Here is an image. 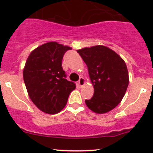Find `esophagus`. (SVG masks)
Instances as JSON below:
<instances>
[{
  "label": "esophagus",
  "mask_w": 153,
  "mask_h": 153,
  "mask_svg": "<svg viewBox=\"0 0 153 153\" xmlns=\"http://www.w3.org/2000/svg\"><path fill=\"white\" fill-rule=\"evenodd\" d=\"M85 79H84L83 77H81V78H79V80H78V84H79L80 86H83L85 84Z\"/></svg>",
  "instance_id": "1"
}]
</instances>
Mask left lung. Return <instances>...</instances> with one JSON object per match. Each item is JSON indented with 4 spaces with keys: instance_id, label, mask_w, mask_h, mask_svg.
I'll list each match as a JSON object with an SVG mask.
<instances>
[{
    "instance_id": "obj_1",
    "label": "left lung",
    "mask_w": 153,
    "mask_h": 153,
    "mask_svg": "<svg viewBox=\"0 0 153 153\" xmlns=\"http://www.w3.org/2000/svg\"><path fill=\"white\" fill-rule=\"evenodd\" d=\"M88 67L94 86V95L85 100L95 113L103 114L116 107L124 98L129 84V73L124 61L104 46H94L77 50Z\"/></svg>"
}]
</instances>
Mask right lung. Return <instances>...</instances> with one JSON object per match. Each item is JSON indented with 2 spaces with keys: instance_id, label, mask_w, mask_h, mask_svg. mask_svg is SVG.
Instances as JSON below:
<instances>
[{
  "instance_id": "add662e5",
  "label": "right lung",
  "mask_w": 153,
  "mask_h": 153,
  "mask_svg": "<svg viewBox=\"0 0 153 153\" xmlns=\"http://www.w3.org/2000/svg\"><path fill=\"white\" fill-rule=\"evenodd\" d=\"M72 48L57 42H49L37 47L26 62L23 76L29 96L44 112L55 114L62 110L72 90L74 82L66 79L62 60Z\"/></svg>"
}]
</instances>
